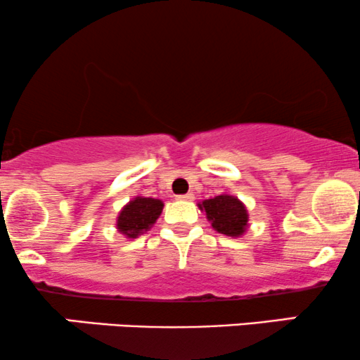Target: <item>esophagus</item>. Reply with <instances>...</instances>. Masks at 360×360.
I'll use <instances>...</instances> for the list:
<instances>
[{"label": "esophagus", "instance_id": "1", "mask_svg": "<svg viewBox=\"0 0 360 360\" xmlns=\"http://www.w3.org/2000/svg\"><path fill=\"white\" fill-rule=\"evenodd\" d=\"M193 193H185V195H176V200H193Z\"/></svg>", "mask_w": 360, "mask_h": 360}]
</instances>
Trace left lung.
<instances>
[{
	"mask_svg": "<svg viewBox=\"0 0 360 360\" xmlns=\"http://www.w3.org/2000/svg\"><path fill=\"white\" fill-rule=\"evenodd\" d=\"M198 208L205 212L212 227L227 237H240L248 227L247 208L233 195L221 193L215 198H208L198 203Z\"/></svg>",
	"mask_w": 360,
	"mask_h": 360,
	"instance_id": "1",
	"label": "left lung"
}]
</instances>
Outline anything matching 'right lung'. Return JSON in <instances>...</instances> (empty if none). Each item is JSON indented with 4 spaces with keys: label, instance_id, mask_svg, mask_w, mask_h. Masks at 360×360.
Segmentation results:
<instances>
[{
    "label": "right lung",
    "instance_id": "add662e5",
    "mask_svg": "<svg viewBox=\"0 0 360 360\" xmlns=\"http://www.w3.org/2000/svg\"><path fill=\"white\" fill-rule=\"evenodd\" d=\"M163 210V202L158 198L135 197L127 203L117 219V229L120 233L128 238H136L146 232Z\"/></svg>",
    "mask_w": 360,
    "mask_h": 360
}]
</instances>
